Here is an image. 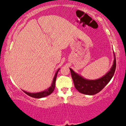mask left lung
I'll use <instances>...</instances> for the list:
<instances>
[{"label":"left lung","mask_w":126,"mask_h":126,"mask_svg":"<svg viewBox=\"0 0 126 126\" xmlns=\"http://www.w3.org/2000/svg\"><path fill=\"white\" fill-rule=\"evenodd\" d=\"M114 56L115 58L113 65L110 71L104 76L97 80H92L84 79L70 68L72 78L73 79L76 89L79 92L88 95H94L100 92L111 80L115 73L116 64L115 54Z\"/></svg>","instance_id":"8db88e82"}]
</instances>
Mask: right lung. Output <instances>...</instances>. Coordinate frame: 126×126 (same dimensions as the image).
Segmentation results:
<instances>
[{
    "instance_id": "obj_1",
    "label": "right lung",
    "mask_w": 126,
    "mask_h": 126,
    "mask_svg": "<svg viewBox=\"0 0 126 126\" xmlns=\"http://www.w3.org/2000/svg\"><path fill=\"white\" fill-rule=\"evenodd\" d=\"M59 70H60V69H58L57 70V71L56 72V74H55V76L54 77V79H53L51 85L47 89H46V90H45V91H42V92H37V93H29V92H26V91H23V92H25L26 94H27V95L30 96V97H34V98H38V99H39V98L46 97V96L50 94L54 90L55 84H56L57 75V73H58V71H59Z\"/></svg>"
}]
</instances>
